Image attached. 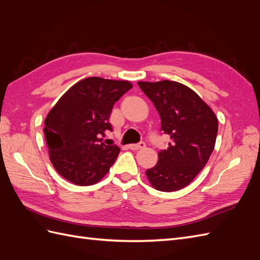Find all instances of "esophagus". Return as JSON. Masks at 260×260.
Listing matches in <instances>:
<instances>
[{
	"mask_svg": "<svg viewBox=\"0 0 260 260\" xmlns=\"http://www.w3.org/2000/svg\"><path fill=\"white\" fill-rule=\"evenodd\" d=\"M143 147H145V143L144 142H140V143H137V144H130L129 145V148L132 149V151H137V149L143 148Z\"/></svg>",
	"mask_w": 260,
	"mask_h": 260,
	"instance_id": "34e87169",
	"label": "esophagus"
}]
</instances>
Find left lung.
I'll list each match as a JSON object with an SVG mask.
<instances>
[{
  "mask_svg": "<svg viewBox=\"0 0 260 260\" xmlns=\"http://www.w3.org/2000/svg\"><path fill=\"white\" fill-rule=\"evenodd\" d=\"M139 86L153 102L161 120L160 130L170 137L158 161L145 171L156 190L174 192L190 184L205 167L214 151L218 119L193 90L176 81H140Z\"/></svg>",
  "mask_w": 260,
  "mask_h": 260,
  "instance_id": "1",
  "label": "left lung"
}]
</instances>
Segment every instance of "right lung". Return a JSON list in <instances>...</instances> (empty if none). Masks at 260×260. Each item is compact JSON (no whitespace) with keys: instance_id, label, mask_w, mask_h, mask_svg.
I'll list each match as a JSON object with an SVG mask.
<instances>
[{"instance_id":"1","label":"right lung","mask_w":260,"mask_h":260,"mask_svg":"<svg viewBox=\"0 0 260 260\" xmlns=\"http://www.w3.org/2000/svg\"><path fill=\"white\" fill-rule=\"evenodd\" d=\"M132 88L129 81L91 77L77 82L44 121L50 160L58 174L77 185H91L103 178L120 148L106 145L101 137L113 131L114 104Z\"/></svg>"}]
</instances>
